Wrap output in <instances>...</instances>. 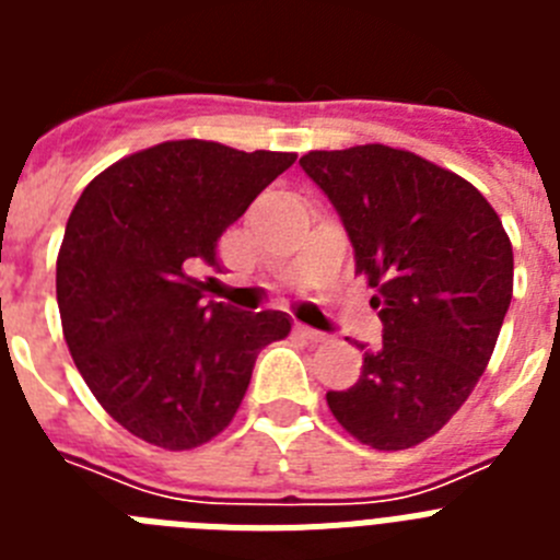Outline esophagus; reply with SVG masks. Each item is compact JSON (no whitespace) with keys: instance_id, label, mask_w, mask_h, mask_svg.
<instances>
[{"instance_id":"34e87169","label":"esophagus","mask_w":560,"mask_h":560,"mask_svg":"<svg viewBox=\"0 0 560 560\" xmlns=\"http://www.w3.org/2000/svg\"><path fill=\"white\" fill-rule=\"evenodd\" d=\"M296 334L303 336V339H308V341H325L328 339V336L323 334V330H314V328H308V325H296Z\"/></svg>"}]
</instances>
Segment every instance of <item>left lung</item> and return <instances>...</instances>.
I'll return each instance as SVG.
<instances>
[{
	"label": "left lung",
	"instance_id": "left-lung-1",
	"mask_svg": "<svg viewBox=\"0 0 560 560\" xmlns=\"http://www.w3.org/2000/svg\"><path fill=\"white\" fill-rule=\"evenodd\" d=\"M384 323L350 389L328 393L341 429L400 452L446 427L477 387L513 296V246L497 210L457 173L412 151H308Z\"/></svg>",
	"mask_w": 560,
	"mask_h": 560
}]
</instances>
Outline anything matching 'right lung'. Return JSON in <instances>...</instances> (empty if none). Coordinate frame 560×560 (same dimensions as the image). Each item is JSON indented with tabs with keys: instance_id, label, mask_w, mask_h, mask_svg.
Masks as SVG:
<instances>
[{
	"instance_id": "1",
	"label": "right lung",
	"mask_w": 560,
	"mask_h": 560,
	"mask_svg": "<svg viewBox=\"0 0 560 560\" xmlns=\"http://www.w3.org/2000/svg\"><path fill=\"white\" fill-rule=\"evenodd\" d=\"M296 153L171 140L122 156L81 192L56 264L63 339L86 387L133 438L187 452L230 427L283 311L205 303L196 271Z\"/></svg>"
}]
</instances>
